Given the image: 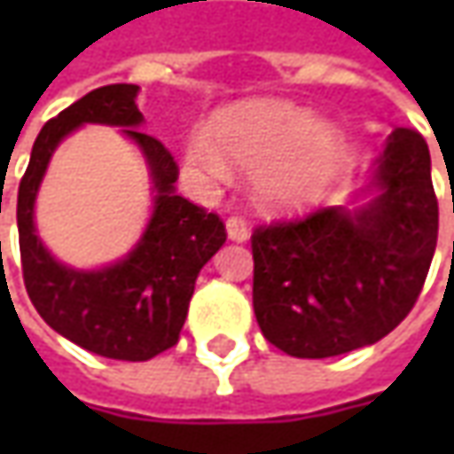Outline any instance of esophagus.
<instances>
[{
    "mask_svg": "<svg viewBox=\"0 0 454 454\" xmlns=\"http://www.w3.org/2000/svg\"><path fill=\"white\" fill-rule=\"evenodd\" d=\"M227 237H230L232 242H245V239L250 237V227H247V222H245L242 217L227 219Z\"/></svg>",
    "mask_w": 454,
    "mask_h": 454,
    "instance_id": "esophagus-1",
    "label": "esophagus"
}]
</instances>
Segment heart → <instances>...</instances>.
<instances>
[{"label": "heart", "mask_w": 454, "mask_h": 454, "mask_svg": "<svg viewBox=\"0 0 454 454\" xmlns=\"http://www.w3.org/2000/svg\"><path fill=\"white\" fill-rule=\"evenodd\" d=\"M232 164L254 171L260 194L278 207H303L339 174L343 136L336 126L280 100L227 108L212 123V138L194 133L186 164L212 182H224Z\"/></svg>", "instance_id": "obj_1"}]
</instances>
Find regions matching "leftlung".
Wrapping results in <instances>:
<instances>
[{
    "mask_svg": "<svg viewBox=\"0 0 454 454\" xmlns=\"http://www.w3.org/2000/svg\"><path fill=\"white\" fill-rule=\"evenodd\" d=\"M366 207H323L253 232L262 336L295 358L372 346L407 318L437 247V197L422 133L394 129ZM454 209V207H452Z\"/></svg>",
    "mask_w": 454,
    "mask_h": 454,
    "instance_id": "obj_1",
    "label": "left lung"
}]
</instances>
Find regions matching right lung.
<instances>
[{
  "mask_svg": "<svg viewBox=\"0 0 454 454\" xmlns=\"http://www.w3.org/2000/svg\"><path fill=\"white\" fill-rule=\"evenodd\" d=\"M138 85L90 90L50 118L37 136L17 194V227L27 295L50 328L98 356L149 361L171 348L186 321L200 270L224 245V222L174 192L179 166L159 138L141 133ZM82 122L123 125L152 166L157 201L137 250L103 271L60 266L34 235V197L62 137Z\"/></svg>",
  "mask_w": 454,
  "mask_h": 454,
  "instance_id": "right-lung-1",
  "label": "right lung"
}]
</instances>
